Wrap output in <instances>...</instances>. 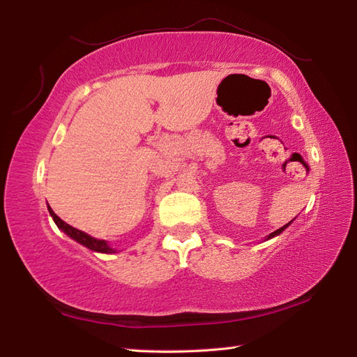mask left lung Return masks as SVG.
Instances as JSON below:
<instances>
[{
    "instance_id": "8db88e82",
    "label": "left lung",
    "mask_w": 357,
    "mask_h": 357,
    "mask_svg": "<svg viewBox=\"0 0 357 357\" xmlns=\"http://www.w3.org/2000/svg\"><path fill=\"white\" fill-rule=\"evenodd\" d=\"M292 222V220H291ZM291 222H287V224L286 225H283V227H281V228H278V230L277 231H273V233H271V234H268V236L266 238V239H272V238H275V236H278V234L280 233H283L284 230H286V228L289 227V225H291Z\"/></svg>"
}]
</instances>
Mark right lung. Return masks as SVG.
I'll list each match as a JSON object with an SVG mask.
<instances>
[{
    "label": "right lung",
    "instance_id": "1",
    "mask_svg": "<svg viewBox=\"0 0 357 357\" xmlns=\"http://www.w3.org/2000/svg\"><path fill=\"white\" fill-rule=\"evenodd\" d=\"M48 211H50L51 218L54 219V222H56V225L60 228V230H62L65 234H68V236L73 238L74 241H77L79 244L85 245L86 248H90V250H93V252H99V253H115V250H113V248H112L109 244H107L105 241L91 238L90 234H86V233H84V231L77 230V228H74V227L66 224V222H63L62 219H60V218L57 216L56 213H54V211L51 210L50 205H48Z\"/></svg>",
    "mask_w": 357,
    "mask_h": 357
}]
</instances>
